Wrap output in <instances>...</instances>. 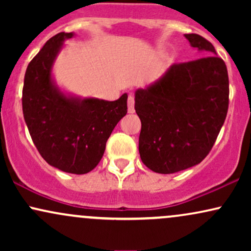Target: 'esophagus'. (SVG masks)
<instances>
[{
  "instance_id": "34e87169",
  "label": "esophagus",
  "mask_w": 251,
  "mask_h": 251,
  "mask_svg": "<svg viewBox=\"0 0 251 251\" xmlns=\"http://www.w3.org/2000/svg\"><path fill=\"white\" fill-rule=\"evenodd\" d=\"M127 107H128V113H134V98L132 96L128 97L127 99Z\"/></svg>"
}]
</instances>
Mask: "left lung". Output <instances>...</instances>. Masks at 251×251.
Listing matches in <instances>:
<instances>
[{"label":"left lung","instance_id":"8db88e82","mask_svg":"<svg viewBox=\"0 0 251 251\" xmlns=\"http://www.w3.org/2000/svg\"><path fill=\"white\" fill-rule=\"evenodd\" d=\"M185 37L205 56L175 63L162 79L135 92L140 158L163 175L197 165L209 154L229 107L226 62L203 36Z\"/></svg>","mask_w":251,"mask_h":251}]
</instances>
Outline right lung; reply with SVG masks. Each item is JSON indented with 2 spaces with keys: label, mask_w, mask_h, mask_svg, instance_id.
<instances>
[{
  "label": "right lung",
  "mask_w": 251,
  "mask_h": 251,
  "mask_svg": "<svg viewBox=\"0 0 251 251\" xmlns=\"http://www.w3.org/2000/svg\"><path fill=\"white\" fill-rule=\"evenodd\" d=\"M50 37L33 57L25 74L22 111L34 145L50 165L63 172L85 175L101 160L106 143L127 113V94L116 101L67 98L54 87L50 68L63 40Z\"/></svg>",
  "instance_id": "1"
}]
</instances>
